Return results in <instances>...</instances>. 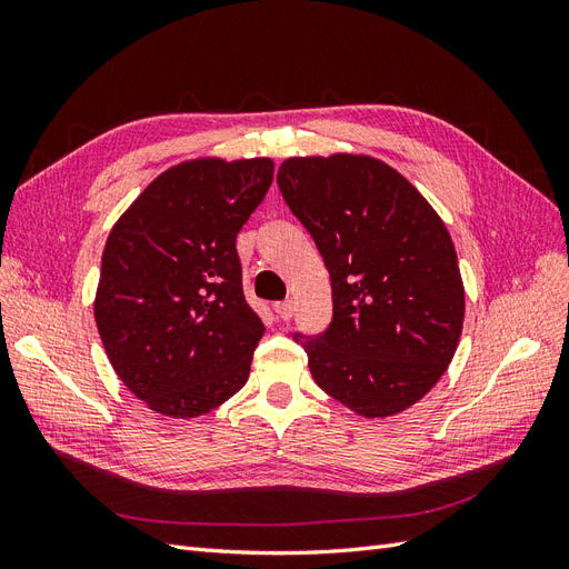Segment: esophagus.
I'll list each match as a JSON object with an SVG mask.
<instances>
[{
	"label": "esophagus",
	"instance_id": "34e87169",
	"mask_svg": "<svg viewBox=\"0 0 569 569\" xmlns=\"http://www.w3.org/2000/svg\"><path fill=\"white\" fill-rule=\"evenodd\" d=\"M274 313H278V318H280L282 322L291 320V316H295V301H280V303H274Z\"/></svg>",
	"mask_w": 569,
	"mask_h": 569
}]
</instances>
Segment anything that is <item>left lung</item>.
<instances>
[{
    "label": "left lung",
    "instance_id": "8db88e82",
    "mask_svg": "<svg viewBox=\"0 0 569 569\" xmlns=\"http://www.w3.org/2000/svg\"><path fill=\"white\" fill-rule=\"evenodd\" d=\"M280 192L332 282V322L295 335L316 385L366 418L418 403L449 368L465 289L441 218L401 173L353 153L295 157Z\"/></svg>",
    "mask_w": 569,
    "mask_h": 569
}]
</instances>
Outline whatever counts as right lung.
Masks as SVG:
<instances>
[{"instance_id": "1", "label": "right lung", "mask_w": 569, "mask_h": 569, "mask_svg": "<svg viewBox=\"0 0 569 569\" xmlns=\"http://www.w3.org/2000/svg\"><path fill=\"white\" fill-rule=\"evenodd\" d=\"M270 182V159L184 161L109 232L97 330L120 382L161 416L199 418L249 380L266 327L234 242Z\"/></svg>"}]
</instances>
